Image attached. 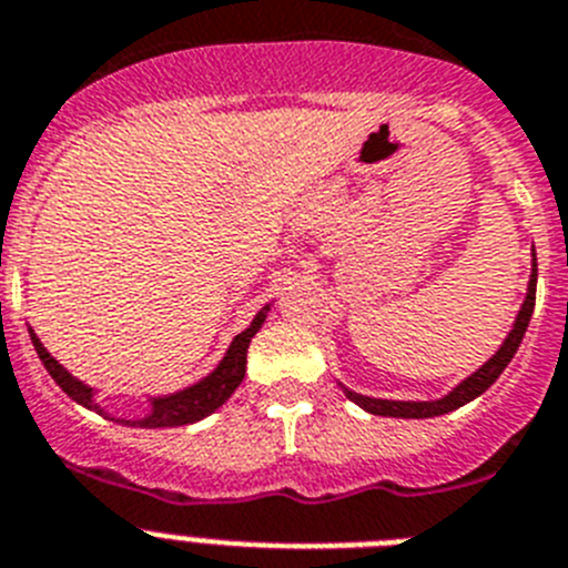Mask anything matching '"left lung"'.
I'll use <instances>...</instances> for the list:
<instances>
[{
    "label": "left lung",
    "mask_w": 568,
    "mask_h": 568,
    "mask_svg": "<svg viewBox=\"0 0 568 568\" xmlns=\"http://www.w3.org/2000/svg\"><path fill=\"white\" fill-rule=\"evenodd\" d=\"M535 288H538V257H532V274H529V288H526V300L520 305L518 316H515V325L509 331V336L504 339V345L495 351L493 359L484 362L481 367L475 373H469L467 379L462 385H456L447 396L433 398V402H396V398H373V396H362V393H354L351 387L342 385L345 396L351 402L362 407V410L373 413V416H393V418H433V416H444V413H453L458 407H464L467 402H473L475 396H481L495 379H498L504 367L513 362V356L518 354L520 339H524L526 328H529V320H532L535 311Z\"/></svg>",
    "instance_id": "8db88e82"
}]
</instances>
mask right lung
<instances>
[{
	"label": "right lung",
	"mask_w": 568,
	"mask_h": 568,
	"mask_svg": "<svg viewBox=\"0 0 568 568\" xmlns=\"http://www.w3.org/2000/svg\"><path fill=\"white\" fill-rule=\"evenodd\" d=\"M268 311H272V305H265V308L257 311V316L252 320V325L234 336L232 345H229V351H226V356L221 359V365L214 367L209 376H203V379L195 382V385L183 387V390L170 393V396H150V410H146L141 418L110 416V413H106L104 407L95 402L93 387L84 385L81 379H75L68 367L59 365V359H53V356L48 354V347L39 342V336L33 334V328H28V334H30V339H33L36 354H39L42 365L48 367V373L55 379V385L68 393L73 402L84 405L87 410H95L99 416L110 418V422L126 424V427H146V430H155V427H183V424L201 422V418H206L209 413L217 410V407H221L234 390H237V385L243 382V376H246L248 345H252L254 334L263 328L265 314H268Z\"/></svg>",
	"instance_id": "add662e5"
}]
</instances>
